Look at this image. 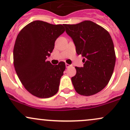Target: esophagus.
<instances>
[{
	"mask_svg": "<svg viewBox=\"0 0 130 130\" xmlns=\"http://www.w3.org/2000/svg\"><path fill=\"white\" fill-rule=\"evenodd\" d=\"M65 66H66L67 68H68V67H70L72 66V65H69V64H68V63H65Z\"/></svg>",
	"mask_w": 130,
	"mask_h": 130,
	"instance_id": "obj_1",
	"label": "esophagus"
}]
</instances>
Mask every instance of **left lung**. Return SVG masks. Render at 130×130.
<instances>
[{"instance_id": "left-lung-1", "label": "left lung", "mask_w": 130, "mask_h": 130, "mask_svg": "<svg viewBox=\"0 0 130 130\" xmlns=\"http://www.w3.org/2000/svg\"><path fill=\"white\" fill-rule=\"evenodd\" d=\"M63 26L77 54L84 57L83 67H75L76 73L72 78L74 88L85 96L97 94L107 86L113 74L116 56L112 38L106 29L91 21Z\"/></svg>"}]
</instances>
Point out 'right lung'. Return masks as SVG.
Segmentation results:
<instances>
[{
    "label": "right lung",
    "mask_w": 130,
    "mask_h": 130,
    "mask_svg": "<svg viewBox=\"0 0 130 130\" xmlns=\"http://www.w3.org/2000/svg\"><path fill=\"white\" fill-rule=\"evenodd\" d=\"M64 31L62 25L36 20L25 26L17 36L14 67L25 89L36 97L49 98L58 92L65 63L53 65L46 59L54 49L55 40Z\"/></svg>",
    "instance_id": "right-lung-1"
}]
</instances>
